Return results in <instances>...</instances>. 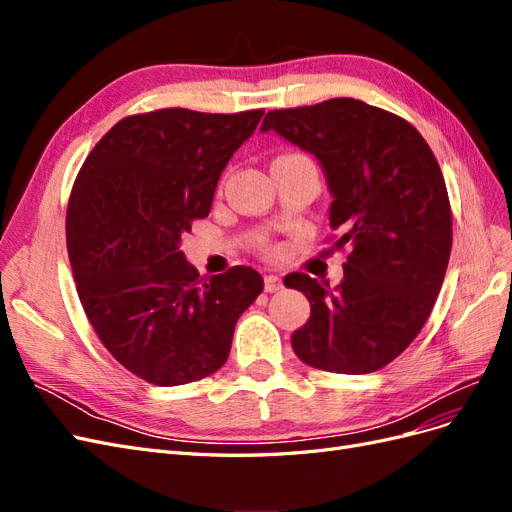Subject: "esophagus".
<instances>
[{"mask_svg": "<svg viewBox=\"0 0 512 512\" xmlns=\"http://www.w3.org/2000/svg\"><path fill=\"white\" fill-rule=\"evenodd\" d=\"M282 288H284V284H282L280 275H265V290L267 292H277Z\"/></svg>", "mask_w": 512, "mask_h": 512, "instance_id": "obj_1", "label": "esophagus"}]
</instances>
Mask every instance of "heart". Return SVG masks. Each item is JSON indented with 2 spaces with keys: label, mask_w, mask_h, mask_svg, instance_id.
<instances>
[{
  "label": "heart",
  "mask_w": 512,
  "mask_h": 512,
  "mask_svg": "<svg viewBox=\"0 0 512 512\" xmlns=\"http://www.w3.org/2000/svg\"><path fill=\"white\" fill-rule=\"evenodd\" d=\"M271 254H277V250H271Z\"/></svg>",
  "instance_id": "heart-1"
}]
</instances>
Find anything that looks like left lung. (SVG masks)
Segmentation results:
<instances>
[{
    "label": "left lung",
    "instance_id": "left-lung-1",
    "mask_svg": "<svg viewBox=\"0 0 512 512\" xmlns=\"http://www.w3.org/2000/svg\"><path fill=\"white\" fill-rule=\"evenodd\" d=\"M260 130L318 158L335 247L350 245L335 288L305 273L284 280L312 305L292 350L333 374L378 371L421 333L444 282L453 213L440 164L412 123L354 98L277 108Z\"/></svg>",
    "mask_w": 512,
    "mask_h": 512
}]
</instances>
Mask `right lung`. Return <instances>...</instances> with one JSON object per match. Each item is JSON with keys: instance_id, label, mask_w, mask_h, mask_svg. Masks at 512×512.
<instances>
[{"instance_id": "add662e5", "label": "right lung", "mask_w": 512, "mask_h": 512, "mask_svg": "<svg viewBox=\"0 0 512 512\" xmlns=\"http://www.w3.org/2000/svg\"><path fill=\"white\" fill-rule=\"evenodd\" d=\"M262 115L160 108L123 117L76 175L66 215L76 292L104 348L145 382L215 374L265 286L252 267L200 277L179 250Z\"/></svg>"}]
</instances>
